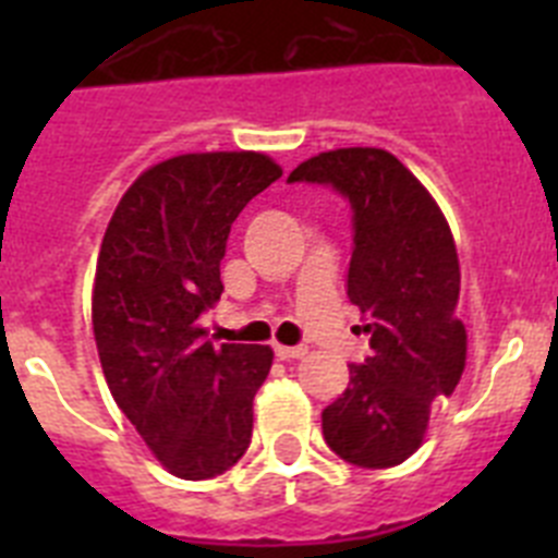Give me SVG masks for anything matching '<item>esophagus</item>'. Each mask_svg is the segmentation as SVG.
<instances>
[{"label":"esophagus","instance_id":"obj_1","mask_svg":"<svg viewBox=\"0 0 558 558\" xmlns=\"http://www.w3.org/2000/svg\"><path fill=\"white\" fill-rule=\"evenodd\" d=\"M274 352L279 360H299L307 354V347H282V343H276Z\"/></svg>","mask_w":558,"mask_h":558}]
</instances>
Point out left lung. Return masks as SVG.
I'll return each mask as SVG.
<instances>
[{
	"instance_id": "left-lung-1",
	"label": "left lung",
	"mask_w": 558,
	"mask_h": 558,
	"mask_svg": "<svg viewBox=\"0 0 558 558\" xmlns=\"http://www.w3.org/2000/svg\"><path fill=\"white\" fill-rule=\"evenodd\" d=\"M288 181L327 184L352 206L347 293L372 335V354L349 366L347 391L324 408V438L354 466H397L422 445L433 399L450 397L466 366L450 226L416 175L379 147L318 153Z\"/></svg>"
}]
</instances>
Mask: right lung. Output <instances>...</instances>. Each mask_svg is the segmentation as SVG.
<instances>
[{"label":"right lung","instance_id":"1","mask_svg":"<svg viewBox=\"0 0 558 558\" xmlns=\"http://www.w3.org/2000/svg\"><path fill=\"white\" fill-rule=\"evenodd\" d=\"M282 167L265 153H186L128 186L97 256L92 324L113 402L175 477L206 481L251 445L270 347L206 340L231 223Z\"/></svg>","mask_w":558,"mask_h":558}]
</instances>
